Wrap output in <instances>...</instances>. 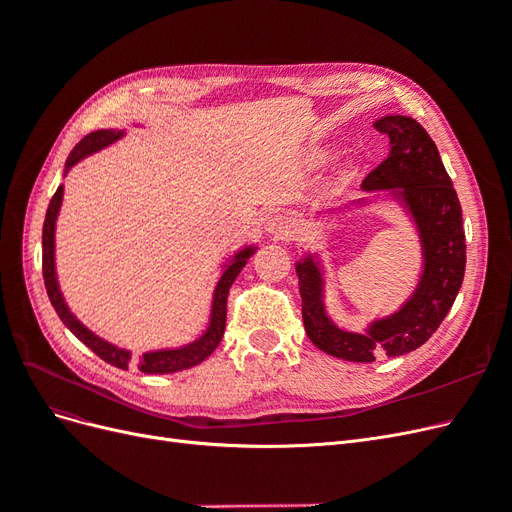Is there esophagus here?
Segmentation results:
<instances>
[{"instance_id": "1", "label": "esophagus", "mask_w": 512, "mask_h": 512, "mask_svg": "<svg viewBox=\"0 0 512 512\" xmlns=\"http://www.w3.org/2000/svg\"><path fill=\"white\" fill-rule=\"evenodd\" d=\"M269 235H273L275 239H286L290 232H292V222L286 213H275L267 220L265 224Z\"/></svg>"}]
</instances>
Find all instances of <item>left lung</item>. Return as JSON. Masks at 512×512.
<instances>
[{"label": "left lung", "mask_w": 512, "mask_h": 512, "mask_svg": "<svg viewBox=\"0 0 512 512\" xmlns=\"http://www.w3.org/2000/svg\"><path fill=\"white\" fill-rule=\"evenodd\" d=\"M391 151L363 179L365 192L389 190L404 200L421 235L423 275L406 305L371 322L367 333L339 329L324 312L322 273L314 256L297 262L305 333L314 346L337 359L371 363L378 354L401 356L423 346L451 312L466 273V232L461 205L440 153L421 123L404 115L378 119Z\"/></svg>", "instance_id": "1"}]
</instances>
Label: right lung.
<instances>
[{
	"mask_svg": "<svg viewBox=\"0 0 512 512\" xmlns=\"http://www.w3.org/2000/svg\"><path fill=\"white\" fill-rule=\"evenodd\" d=\"M123 136L121 130H96L87 134L83 141L76 143V147L72 149V153L66 160V173L76 164L81 162L83 158L91 156L104 147H108L111 143L119 141ZM64 173V175H66ZM61 198H64V185H59L57 192L53 194L49 209H46V218H44V226H42V277H44V286H46V294L55 307L57 316L61 318V322L81 339V342L91 350L96 352L102 361L111 363L119 369H128V367H136L141 369L143 374H173V371H181V369H190L198 363H203L207 356L218 348V344L222 342L224 337V329H226V301H228V290L232 286V282L237 280V275L241 273V269L245 267L247 258L254 254L256 247H245V250L237 252L232 256V260L226 265L218 286H215L213 292V307H211V320H209V329L200 335L196 342L177 348V350H158V352H147L138 359H132V354L128 350H121L113 344L104 342L102 337H98L96 333H91L85 324H81L79 320L74 318V314L68 309L64 297H61V290L57 284V275H55V222H57V213L61 207Z\"/></svg>",
	"mask_w": 512,
	"mask_h": 512,
	"instance_id": "1",
	"label": "right lung"
}]
</instances>
